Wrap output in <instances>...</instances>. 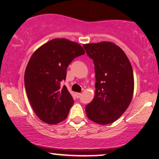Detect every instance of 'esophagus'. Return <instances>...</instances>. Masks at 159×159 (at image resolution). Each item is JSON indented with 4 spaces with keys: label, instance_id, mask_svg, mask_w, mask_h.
I'll use <instances>...</instances> for the list:
<instances>
[{
    "label": "esophagus",
    "instance_id": "obj_1",
    "mask_svg": "<svg viewBox=\"0 0 159 159\" xmlns=\"http://www.w3.org/2000/svg\"><path fill=\"white\" fill-rule=\"evenodd\" d=\"M75 95H76L77 98H79L81 97V93H76V94H75Z\"/></svg>",
    "mask_w": 159,
    "mask_h": 159
}]
</instances>
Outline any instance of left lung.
Wrapping results in <instances>:
<instances>
[{
	"mask_svg": "<svg viewBox=\"0 0 159 159\" xmlns=\"http://www.w3.org/2000/svg\"><path fill=\"white\" fill-rule=\"evenodd\" d=\"M93 59L95 92L86 106L88 118L100 125L114 122L129 108L134 94L132 67L125 53L115 43L102 41L83 45Z\"/></svg>",
	"mask_w": 159,
	"mask_h": 159,
	"instance_id": "obj_1",
	"label": "left lung"
}]
</instances>
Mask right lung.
<instances>
[{"mask_svg": "<svg viewBox=\"0 0 159 159\" xmlns=\"http://www.w3.org/2000/svg\"><path fill=\"white\" fill-rule=\"evenodd\" d=\"M84 53L77 42L54 38L31 55L25 72V89L32 108L42 121L55 125L67 118L74 100L61 82L66 78L72 60Z\"/></svg>", "mask_w": 159, "mask_h": 159, "instance_id": "1", "label": "right lung"}]
</instances>
